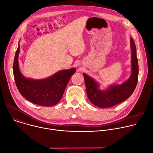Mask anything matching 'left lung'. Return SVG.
I'll use <instances>...</instances> for the list:
<instances>
[{"label": "left lung", "mask_w": 153, "mask_h": 153, "mask_svg": "<svg viewBox=\"0 0 153 153\" xmlns=\"http://www.w3.org/2000/svg\"><path fill=\"white\" fill-rule=\"evenodd\" d=\"M131 74L120 85H111L105 91L99 89V85L93 79L83 73L87 96L90 102L99 108H110L117 105L129 97L134 92L139 76V66L136 47L131 37Z\"/></svg>", "instance_id": "1"}]
</instances>
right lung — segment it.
I'll use <instances>...</instances> for the list:
<instances>
[{
  "label": "right lung",
  "mask_w": 153,
  "mask_h": 153,
  "mask_svg": "<svg viewBox=\"0 0 153 153\" xmlns=\"http://www.w3.org/2000/svg\"><path fill=\"white\" fill-rule=\"evenodd\" d=\"M20 46L18 45L13 63V74L17 88L28 101L42 106H51L56 105L62 99L66 86L75 68L60 71L52 76L40 80L25 77L19 67L18 57Z\"/></svg>",
  "instance_id": "add662e5"
}]
</instances>
